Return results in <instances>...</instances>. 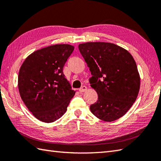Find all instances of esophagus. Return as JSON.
<instances>
[{
    "mask_svg": "<svg viewBox=\"0 0 161 161\" xmlns=\"http://www.w3.org/2000/svg\"><path fill=\"white\" fill-rule=\"evenodd\" d=\"M87 90V87L85 86H81L80 89H79V91H80V92L82 93V92H84V91H86Z\"/></svg>",
    "mask_w": 161,
    "mask_h": 161,
    "instance_id": "obj_1",
    "label": "esophagus"
}]
</instances>
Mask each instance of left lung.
Segmentation results:
<instances>
[{"label": "left lung", "mask_w": 161, "mask_h": 161, "mask_svg": "<svg viewBox=\"0 0 161 161\" xmlns=\"http://www.w3.org/2000/svg\"><path fill=\"white\" fill-rule=\"evenodd\" d=\"M92 75L91 86L97 100L91 112L104 121L125 114L137 99L140 77L135 60L126 49L109 42H86L78 46Z\"/></svg>", "instance_id": "8db88e82"}]
</instances>
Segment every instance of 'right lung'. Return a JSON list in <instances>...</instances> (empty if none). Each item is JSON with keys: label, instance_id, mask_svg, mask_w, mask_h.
Here are the masks:
<instances>
[{"label": "right lung", "instance_id": "1", "mask_svg": "<svg viewBox=\"0 0 161 161\" xmlns=\"http://www.w3.org/2000/svg\"><path fill=\"white\" fill-rule=\"evenodd\" d=\"M74 50L68 44L35 51L25 59L18 76V88L25 105L38 120L52 123L67 111L75 91L63 72Z\"/></svg>", "mask_w": 161, "mask_h": 161}]
</instances>
